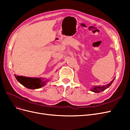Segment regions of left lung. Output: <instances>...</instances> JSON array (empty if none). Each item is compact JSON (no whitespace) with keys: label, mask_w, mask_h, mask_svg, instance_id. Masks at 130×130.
<instances>
[{"label":"left lung","mask_w":130,"mask_h":130,"mask_svg":"<svg viewBox=\"0 0 130 130\" xmlns=\"http://www.w3.org/2000/svg\"><path fill=\"white\" fill-rule=\"evenodd\" d=\"M115 77L112 80V81H111V82H109V84L106 85H103V86H93V87H92L90 88V90H91L92 92H94V93H99L101 92L102 91H104L106 89L108 88L110 86L112 85V84L113 83V81L115 80Z\"/></svg>","instance_id":"left-lung-1"}]
</instances>
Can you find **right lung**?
<instances>
[{
  "label": "right lung",
  "instance_id": "add662e5",
  "mask_svg": "<svg viewBox=\"0 0 130 130\" xmlns=\"http://www.w3.org/2000/svg\"><path fill=\"white\" fill-rule=\"evenodd\" d=\"M17 80L23 86L30 89L40 88L44 86L48 80H44V78L29 77L23 76H18L14 74Z\"/></svg>",
  "mask_w": 130,
  "mask_h": 130
}]
</instances>
